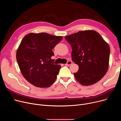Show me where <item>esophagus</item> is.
<instances>
[{"mask_svg": "<svg viewBox=\"0 0 121 121\" xmlns=\"http://www.w3.org/2000/svg\"><path fill=\"white\" fill-rule=\"evenodd\" d=\"M72 64V62L71 61H68L67 62V63L65 64V65L68 66L71 65Z\"/></svg>", "mask_w": 121, "mask_h": 121, "instance_id": "esophagus-1", "label": "esophagus"}]
</instances>
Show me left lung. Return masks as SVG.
<instances>
[{
  "label": "left lung",
  "mask_w": 121,
  "mask_h": 121,
  "mask_svg": "<svg viewBox=\"0 0 121 121\" xmlns=\"http://www.w3.org/2000/svg\"><path fill=\"white\" fill-rule=\"evenodd\" d=\"M72 48V58L79 66L73 73L78 82L84 86L99 81L107 71L110 48L97 32L80 31L65 37Z\"/></svg>",
  "instance_id": "1"
}]
</instances>
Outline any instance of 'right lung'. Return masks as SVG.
<instances>
[{
	"label": "right lung",
	"mask_w": 121,
	"mask_h": 121,
	"mask_svg": "<svg viewBox=\"0 0 121 121\" xmlns=\"http://www.w3.org/2000/svg\"><path fill=\"white\" fill-rule=\"evenodd\" d=\"M62 39L46 33H29L23 38L16 58L22 75L31 84L46 88L54 83L61 66L51 59L54 55L52 49Z\"/></svg>",
	"instance_id": "right-lung-1"
}]
</instances>
